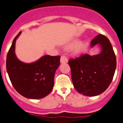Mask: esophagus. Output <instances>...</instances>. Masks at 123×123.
Returning <instances> with one entry per match:
<instances>
[{"label": "esophagus", "instance_id": "esophagus-1", "mask_svg": "<svg viewBox=\"0 0 123 123\" xmlns=\"http://www.w3.org/2000/svg\"><path fill=\"white\" fill-rule=\"evenodd\" d=\"M60 62L61 63H66L68 62V58L66 56H61V58H60Z\"/></svg>", "mask_w": 123, "mask_h": 123}]
</instances>
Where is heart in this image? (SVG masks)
Listing matches in <instances>:
<instances>
[{"mask_svg": "<svg viewBox=\"0 0 123 123\" xmlns=\"http://www.w3.org/2000/svg\"><path fill=\"white\" fill-rule=\"evenodd\" d=\"M87 44L86 42H78V41H74L72 42L71 44L69 45V47H73V52L74 54L78 55L83 52H84L87 48Z\"/></svg>", "mask_w": 123, "mask_h": 123, "instance_id": "obj_1", "label": "heart"}]
</instances>
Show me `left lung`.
I'll use <instances>...</instances> for the list:
<instances>
[{"instance_id": "left-lung-1", "label": "left lung", "mask_w": 123, "mask_h": 123, "mask_svg": "<svg viewBox=\"0 0 123 123\" xmlns=\"http://www.w3.org/2000/svg\"><path fill=\"white\" fill-rule=\"evenodd\" d=\"M96 45L100 47L98 54H84L68 62L74 87L86 96L103 93L112 81L117 67L116 56L108 38L98 34L91 42L92 48Z\"/></svg>"}]
</instances>
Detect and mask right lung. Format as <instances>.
Segmentation results:
<instances>
[{"label": "right lung", "mask_w": 123, "mask_h": 123, "mask_svg": "<svg viewBox=\"0 0 123 123\" xmlns=\"http://www.w3.org/2000/svg\"><path fill=\"white\" fill-rule=\"evenodd\" d=\"M20 34L21 32L15 37L6 56V71L15 89L22 96L31 99L44 98L53 89L60 56L44 55L34 62H23L15 52L16 41Z\"/></svg>", "instance_id": "add662e5"}]
</instances>
